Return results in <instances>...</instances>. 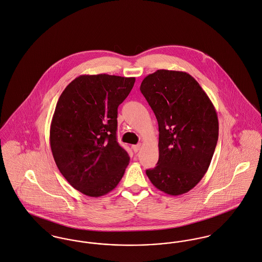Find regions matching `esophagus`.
Listing matches in <instances>:
<instances>
[{
    "label": "esophagus",
    "instance_id": "34e87169",
    "mask_svg": "<svg viewBox=\"0 0 262 262\" xmlns=\"http://www.w3.org/2000/svg\"><path fill=\"white\" fill-rule=\"evenodd\" d=\"M140 148H141V144H137V145H133L132 146V149H133V151L135 153H137L140 150Z\"/></svg>",
    "mask_w": 262,
    "mask_h": 262
}]
</instances>
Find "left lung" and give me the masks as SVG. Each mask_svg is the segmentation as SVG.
I'll return each instance as SVG.
<instances>
[{"mask_svg": "<svg viewBox=\"0 0 262 262\" xmlns=\"http://www.w3.org/2000/svg\"><path fill=\"white\" fill-rule=\"evenodd\" d=\"M140 91L159 127V159L146 174L166 194L186 193L202 179L214 153L219 130L214 106L186 72L157 70L144 78Z\"/></svg>", "mask_w": 262, "mask_h": 262, "instance_id": "8db88e82", "label": "left lung"}]
</instances>
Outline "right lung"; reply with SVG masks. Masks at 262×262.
<instances>
[{"label": "right lung", "mask_w": 262, "mask_h": 262, "mask_svg": "<svg viewBox=\"0 0 262 262\" xmlns=\"http://www.w3.org/2000/svg\"><path fill=\"white\" fill-rule=\"evenodd\" d=\"M134 83V77L82 75L57 102L50 128L52 154L70 185L87 196L113 190L129 164L117 142V115Z\"/></svg>", "instance_id": "add662e5"}]
</instances>
